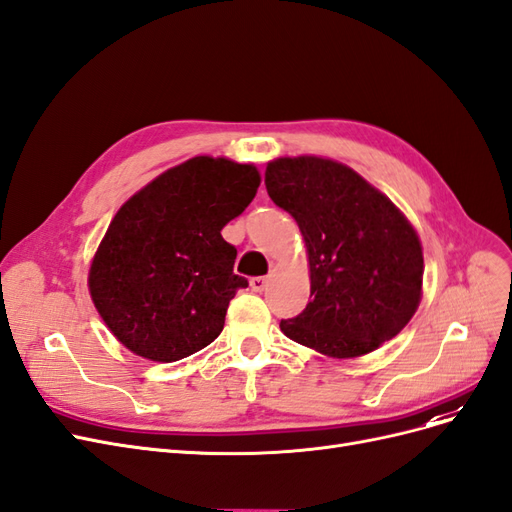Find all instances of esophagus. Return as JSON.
<instances>
[{"mask_svg":"<svg viewBox=\"0 0 512 512\" xmlns=\"http://www.w3.org/2000/svg\"><path fill=\"white\" fill-rule=\"evenodd\" d=\"M266 287H268V278H266V276H255V278H251V289H253V291L261 293Z\"/></svg>","mask_w":512,"mask_h":512,"instance_id":"1","label":"esophagus"}]
</instances>
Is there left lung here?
Listing matches in <instances>:
<instances>
[{"mask_svg": "<svg viewBox=\"0 0 512 512\" xmlns=\"http://www.w3.org/2000/svg\"><path fill=\"white\" fill-rule=\"evenodd\" d=\"M266 189L297 221L310 263V304L280 331L333 358L401 333L420 306L424 257L399 208L350 166L316 156L270 162Z\"/></svg>", "mask_w": 512, "mask_h": 512, "instance_id": "1", "label": "left lung"}]
</instances>
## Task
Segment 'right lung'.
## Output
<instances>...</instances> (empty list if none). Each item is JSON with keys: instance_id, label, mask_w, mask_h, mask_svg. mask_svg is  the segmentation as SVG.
<instances>
[{"instance_id": "obj_1", "label": "right lung", "mask_w": 512, "mask_h": 512, "mask_svg": "<svg viewBox=\"0 0 512 512\" xmlns=\"http://www.w3.org/2000/svg\"><path fill=\"white\" fill-rule=\"evenodd\" d=\"M259 183L253 164L196 156L122 204L88 274L94 308L120 344L173 363L221 333L236 291L249 287L221 230Z\"/></svg>"}]
</instances>
